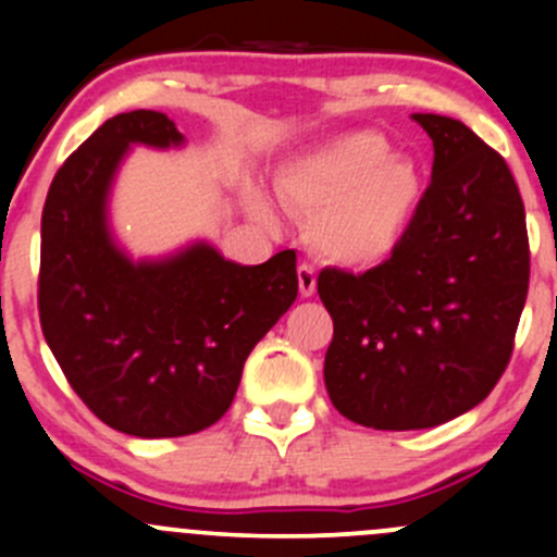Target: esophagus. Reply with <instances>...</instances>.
Instances as JSON below:
<instances>
[{"label": "esophagus", "instance_id": "1", "mask_svg": "<svg viewBox=\"0 0 557 557\" xmlns=\"http://www.w3.org/2000/svg\"><path fill=\"white\" fill-rule=\"evenodd\" d=\"M299 290L305 299H310V296H314V288H318V277H314V269L310 267V263H301L299 269Z\"/></svg>", "mask_w": 557, "mask_h": 557}]
</instances>
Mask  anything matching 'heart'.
Wrapping results in <instances>:
<instances>
[{"mask_svg": "<svg viewBox=\"0 0 557 557\" xmlns=\"http://www.w3.org/2000/svg\"><path fill=\"white\" fill-rule=\"evenodd\" d=\"M274 190L290 215L310 221V243L325 261L367 269L412 232L423 174L409 156L391 153L383 134L350 132L285 161Z\"/></svg>", "mask_w": 557, "mask_h": 557, "instance_id": "b5f03b06", "label": "heart"}]
</instances>
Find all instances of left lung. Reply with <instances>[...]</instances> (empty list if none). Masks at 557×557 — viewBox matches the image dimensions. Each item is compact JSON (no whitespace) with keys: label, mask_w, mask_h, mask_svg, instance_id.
<instances>
[{"label":"left lung","mask_w":557,"mask_h":557,"mask_svg":"<svg viewBox=\"0 0 557 557\" xmlns=\"http://www.w3.org/2000/svg\"><path fill=\"white\" fill-rule=\"evenodd\" d=\"M434 170L404 245L363 274L323 269L334 320L323 377L347 420L434 429L496 387L528 296L525 207L507 161L469 126L414 112Z\"/></svg>","instance_id":"8db88e82"}]
</instances>
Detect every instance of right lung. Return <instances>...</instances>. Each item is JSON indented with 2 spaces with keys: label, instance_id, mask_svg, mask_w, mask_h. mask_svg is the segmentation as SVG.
<instances>
[{
  "label": "right lung",
  "instance_id": "right-lung-1",
  "mask_svg": "<svg viewBox=\"0 0 557 557\" xmlns=\"http://www.w3.org/2000/svg\"><path fill=\"white\" fill-rule=\"evenodd\" d=\"M183 143L164 112H121L55 172L42 210L45 342L83 404L139 440L218 423L250 350L299 294L294 250L243 267L210 243L143 261L115 243L107 201L128 148Z\"/></svg>",
  "mask_w": 557,
  "mask_h": 557
}]
</instances>
